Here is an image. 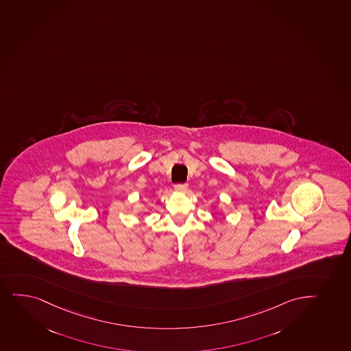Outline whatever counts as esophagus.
Masks as SVG:
<instances>
[{
	"label": "esophagus",
	"mask_w": 351,
	"mask_h": 351,
	"mask_svg": "<svg viewBox=\"0 0 351 351\" xmlns=\"http://www.w3.org/2000/svg\"><path fill=\"white\" fill-rule=\"evenodd\" d=\"M175 190L178 193H185L188 190V184L186 183H178V184L175 185Z\"/></svg>",
	"instance_id": "obj_1"
}]
</instances>
